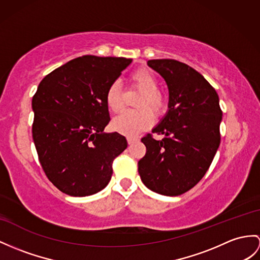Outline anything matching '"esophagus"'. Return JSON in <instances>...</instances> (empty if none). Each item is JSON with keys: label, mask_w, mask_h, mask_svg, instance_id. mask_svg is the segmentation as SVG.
Returning a JSON list of instances; mask_svg holds the SVG:
<instances>
[{"label": "esophagus", "mask_w": 260, "mask_h": 260, "mask_svg": "<svg viewBox=\"0 0 260 260\" xmlns=\"http://www.w3.org/2000/svg\"><path fill=\"white\" fill-rule=\"evenodd\" d=\"M126 141H128L129 144H134V143L139 141V139L135 138V137H128V138H126Z\"/></svg>", "instance_id": "esophagus-1"}]
</instances>
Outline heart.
<instances>
[{
	"label": "heart",
	"mask_w": 260,
	"mask_h": 260,
	"mask_svg": "<svg viewBox=\"0 0 260 260\" xmlns=\"http://www.w3.org/2000/svg\"><path fill=\"white\" fill-rule=\"evenodd\" d=\"M130 84L141 91L138 100V111H126L113 119L112 129L124 136H137L149 129L155 116H162L168 108V100L159 90V80L149 69L139 68L130 75ZM106 105L108 109L118 113L123 108V94L118 82H112L106 92ZM152 111L151 112L150 110Z\"/></svg>",
	"instance_id": "heart-1"
}]
</instances>
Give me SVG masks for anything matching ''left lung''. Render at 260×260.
Returning a JSON list of instances; mask_svg holds the SVG:
<instances>
[{"label": "left lung", "instance_id": "8db88e82", "mask_svg": "<svg viewBox=\"0 0 260 260\" xmlns=\"http://www.w3.org/2000/svg\"><path fill=\"white\" fill-rule=\"evenodd\" d=\"M148 65L166 79L169 111L141 141L147 152L138 162L143 184L151 191L178 196L189 191L210 168L220 143L221 109L214 87L194 68L175 59H152Z\"/></svg>", "mask_w": 260, "mask_h": 260}]
</instances>
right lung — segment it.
I'll list each match as a JSON object with an SVG mask.
<instances>
[{
	"label": "right lung",
	"mask_w": 260,
	"mask_h": 260,
	"mask_svg": "<svg viewBox=\"0 0 260 260\" xmlns=\"http://www.w3.org/2000/svg\"><path fill=\"white\" fill-rule=\"evenodd\" d=\"M131 61L86 55L40 82L31 134L43 171L62 193L92 195L109 183L113 160L128 143L117 132H103L110 121L106 92Z\"/></svg>",
	"instance_id": "right-lung-1"
}]
</instances>
